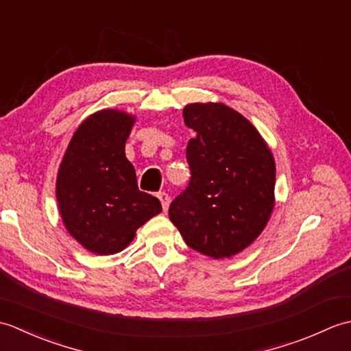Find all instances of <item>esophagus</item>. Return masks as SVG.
Instances as JSON below:
<instances>
[{
  "label": "esophagus",
  "mask_w": 351,
  "mask_h": 351,
  "mask_svg": "<svg viewBox=\"0 0 351 351\" xmlns=\"http://www.w3.org/2000/svg\"><path fill=\"white\" fill-rule=\"evenodd\" d=\"M156 196H158V199H160V202H161V205H162V210L166 211L167 208H169V204H170V196L167 195L166 191H160Z\"/></svg>",
  "instance_id": "1"
}]
</instances>
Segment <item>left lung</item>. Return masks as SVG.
Listing matches in <instances>:
<instances>
[{"instance_id": "obj_1", "label": "left lung", "mask_w": 351, "mask_h": 351, "mask_svg": "<svg viewBox=\"0 0 351 351\" xmlns=\"http://www.w3.org/2000/svg\"><path fill=\"white\" fill-rule=\"evenodd\" d=\"M185 125L189 187L173 199L169 217L193 250L230 258L263 232L274 206L271 151L247 119L225 104H190Z\"/></svg>"}]
</instances>
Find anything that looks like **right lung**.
Returning a JSON list of instances; mask_svg holds the SVG:
<instances>
[{
    "label": "right lung",
    "instance_id": "obj_1",
    "mask_svg": "<svg viewBox=\"0 0 351 351\" xmlns=\"http://www.w3.org/2000/svg\"><path fill=\"white\" fill-rule=\"evenodd\" d=\"M136 117L102 110L78 126L58 169L56 195L68 232L96 255H113L161 213L160 200L138 190L125 143Z\"/></svg>",
    "mask_w": 351,
    "mask_h": 351
}]
</instances>
